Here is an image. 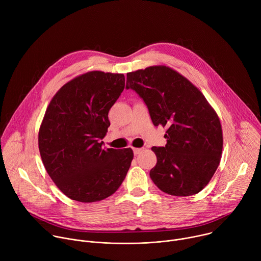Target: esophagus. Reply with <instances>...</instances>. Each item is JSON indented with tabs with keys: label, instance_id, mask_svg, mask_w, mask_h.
<instances>
[{
	"label": "esophagus",
	"instance_id": "1",
	"mask_svg": "<svg viewBox=\"0 0 261 261\" xmlns=\"http://www.w3.org/2000/svg\"><path fill=\"white\" fill-rule=\"evenodd\" d=\"M142 151V148H138V147H133V152H134V155H138L140 154Z\"/></svg>",
	"mask_w": 261,
	"mask_h": 261
}]
</instances>
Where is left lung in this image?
<instances>
[{
  "label": "left lung",
  "mask_w": 261,
  "mask_h": 261,
  "mask_svg": "<svg viewBox=\"0 0 261 261\" xmlns=\"http://www.w3.org/2000/svg\"><path fill=\"white\" fill-rule=\"evenodd\" d=\"M127 89L145 102L155 126L166 128L165 146H153L157 164L150 176L173 196L200 192L216 172L223 133L216 110L180 73L164 65L127 73Z\"/></svg>",
  "instance_id": "obj_1"
}]
</instances>
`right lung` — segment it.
Wrapping results in <instances>:
<instances>
[{
	"label": "right lung",
	"instance_id": "right-lung-1",
	"mask_svg": "<svg viewBox=\"0 0 261 261\" xmlns=\"http://www.w3.org/2000/svg\"><path fill=\"white\" fill-rule=\"evenodd\" d=\"M125 88L122 73L90 71L66 83L50 100L38 133L43 165L69 198L95 202L113 195L133 160L130 147L103 150L108 111Z\"/></svg>",
	"mask_w": 261,
	"mask_h": 261
}]
</instances>
